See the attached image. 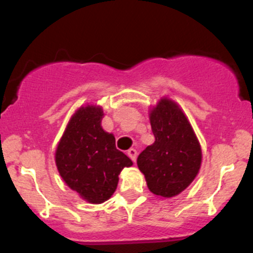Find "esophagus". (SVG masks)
Returning a JSON list of instances; mask_svg holds the SVG:
<instances>
[{"label":"esophagus","instance_id":"obj_1","mask_svg":"<svg viewBox=\"0 0 253 253\" xmlns=\"http://www.w3.org/2000/svg\"><path fill=\"white\" fill-rule=\"evenodd\" d=\"M127 155L131 158L132 162H136L137 160V150L136 149H128L127 150Z\"/></svg>","mask_w":253,"mask_h":253}]
</instances>
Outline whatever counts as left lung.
<instances>
[{"instance_id":"1","label":"left lung","mask_w":253,"mask_h":253,"mask_svg":"<svg viewBox=\"0 0 253 253\" xmlns=\"http://www.w3.org/2000/svg\"><path fill=\"white\" fill-rule=\"evenodd\" d=\"M149 119L155 142L138 155L137 165L150 192L174 197L188 187L200 171V142L186 115L170 99H160Z\"/></svg>"}]
</instances>
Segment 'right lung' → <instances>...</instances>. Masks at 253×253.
<instances>
[{
	"label": "right lung",
	"mask_w": 253,
	"mask_h": 253,
	"mask_svg": "<svg viewBox=\"0 0 253 253\" xmlns=\"http://www.w3.org/2000/svg\"><path fill=\"white\" fill-rule=\"evenodd\" d=\"M100 106L79 108L71 117L55 154L56 167L71 190L99 205L111 197L124 168L132 160L116 149L114 134L101 127Z\"/></svg>",
	"instance_id": "add662e5"
}]
</instances>
